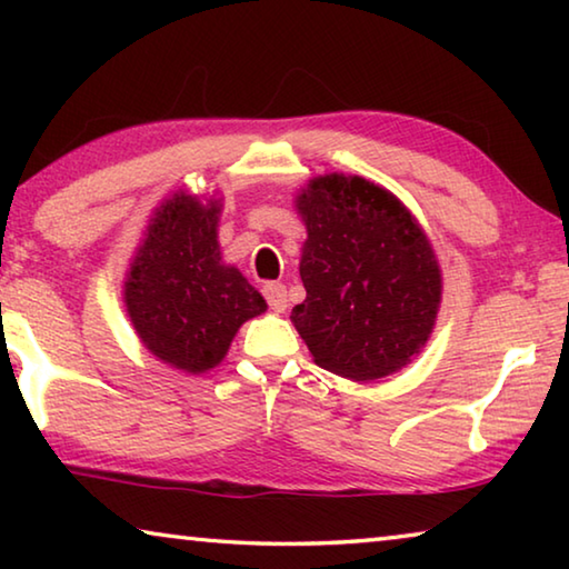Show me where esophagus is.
Returning <instances> with one entry per match:
<instances>
[{"label": "esophagus", "mask_w": 569, "mask_h": 569, "mask_svg": "<svg viewBox=\"0 0 569 569\" xmlns=\"http://www.w3.org/2000/svg\"><path fill=\"white\" fill-rule=\"evenodd\" d=\"M263 296L268 306H271V311L276 313H283L288 308V296H286V286L283 283H266L263 286Z\"/></svg>", "instance_id": "34e87169"}]
</instances>
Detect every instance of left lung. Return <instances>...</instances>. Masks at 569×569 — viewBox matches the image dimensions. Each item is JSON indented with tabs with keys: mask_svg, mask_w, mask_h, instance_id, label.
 Here are the masks:
<instances>
[{
	"mask_svg": "<svg viewBox=\"0 0 569 569\" xmlns=\"http://www.w3.org/2000/svg\"><path fill=\"white\" fill-rule=\"evenodd\" d=\"M293 203L306 226V301L291 321L313 361L363 383L401 371L441 306V268L421 223L391 190L343 172L308 180Z\"/></svg>",
	"mask_w": 569,
	"mask_h": 569,
	"instance_id": "1",
	"label": "left lung"
}]
</instances>
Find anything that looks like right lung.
<instances>
[{"label":"right lung","mask_w":569,"mask_h":569,"mask_svg":"<svg viewBox=\"0 0 569 569\" xmlns=\"http://www.w3.org/2000/svg\"><path fill=\"white\" fill-rule=\"evenodd\" d=\"M223 198L178 190L152 210L122 283V301L140 343L182 373H206L226 359L266 298L223 261L218 223Z\"/></svg>","instance_id":"obj_1"}]
</instances>
